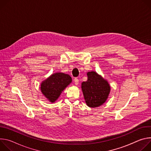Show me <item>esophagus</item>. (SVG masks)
Returning <instances> with one entry per match:
<instances>
[{
	"label": "esophagus",
	"instance_id": "34e87169",
	"mask_svg": "<svg viewBox=\"0 0 151 151\" xmlns=\"http://www.w3.org/2000/svg\"><path fill=\"white\" fill-rule=\"evenodd\" d=\"M74 83H75V85H78V83H79V80H78L77 78H75L74 80Z\"/></svg>",
	"mask_w": 151,
	"mask_h": 151
}]
</instances>
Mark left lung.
Returning a JSON list of instances; mask_svg holds the SVG:
<instances>
[{"label": "left lung", "instance_id": "1", "mask_svg": "<svg viewBox=\"0 0 151 151\" xmlns=\"http://www.w3.org/2000/svg\"><path fill=\"white\" fill-rule=\"evenodd\" d=\"M88 80L81 83V89L87 105L97 107L105 103L110 91L108 82L94 71L88 72Z\"/></svg>", "mask_w": 151, "mask_h": 151}]
</instances>
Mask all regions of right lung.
<instances>
[{"instance_id":"right-lung-1","label":"right lung","mask_w":151,"mask_h":151,"mask_svg":"<svg viewBox=\"0 0 151 151\" xmlns=\"http://www.w3.org/2000/svg\"><path fill=\"white\" fill-rule=\"evenodd\" d=\"M71 81L72 78L69 75L62 73H55L42 81L41 90L50 102L54 103L59 98L62 91Z\"/></svg>"}]
</instances>
